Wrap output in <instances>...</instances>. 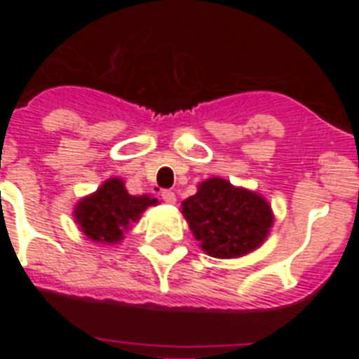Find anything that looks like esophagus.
<instances>
[{
    "label": "esophagus",
    "instance_id": "obj_1",
    "mask_svg": "<svg viewBox=\"0 0 359 359\" xmlns=\"http://www.w3.org/2000/svg\"><path fill=\"white\" fill-rule=\"evenodd\" d=\"M161 199H163L165 203H169V205H174V203H176V194H174L172 190H163V192H161Z\"/></svg>",
    "mask_w": 359,
    "mask_h": 359
}]
</instances>
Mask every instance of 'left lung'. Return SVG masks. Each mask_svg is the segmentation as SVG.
Segmentation results:
<instances>
[{
  "instance_id": "left-lung-1",
  "label": "left lung",
  "mask_w": 359,
  "mask_h": 359,
  "mask_svg": "<svg viewBox=\"0 0 359 359\" xmlns=\"http://www.w3.org/2000/svg\"><path fill=\"white\" fill-rule=\"evenodd\" d=\"M190 230L203 252L236 259L259 248L273 224V212L262 196L210 177L182 203Z\"/></svg>"
}]
</instances>
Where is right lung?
Segmentation results:
<instances>
[{
  "label": "right lung",
  "instance_id": "1",
  "mask_svg": "<svg viewBox=\"0 0 359 359\" xmlns=\"http://www.w3.org/2000/svg\"><path fill=\"white\" fill-rule=\"evenodd\" d=\"M151 196H131L120 177H111L88 198L81 199L73 217L82 233L95 243L115 244L123 239V231L136 223L145 208L156 205Z\"/></svg>",
  "mask_w": 359,
  "mask_h": 359
}]
</instances>
